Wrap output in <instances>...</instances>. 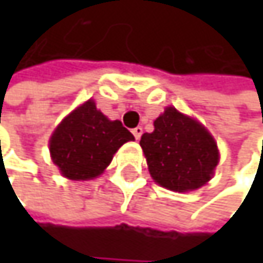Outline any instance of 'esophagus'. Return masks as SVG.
I'll return each mask as SVG.
<instances>
[{
  "mask_svg": "<svg viewBox=\"0 0 263 263\" xmlns=\"http://www.w3.org/2000/svg\"><path fill=\"white\" fill-rule=\"evenodd\" d=\"M132 134H134L135 140H140V137H141V134H143V128H141V126L134 128V129H132Z\"/></svg>",
  "mask_w": 263,
  "mask_h": 263,
  "instance_id": "34e87169",
  "label": "esophagus"
}]
</instances>
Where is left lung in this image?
Listing matches in <instances>:
<instances>
[{"label":"left lung","instance_id":"left-lung-1","mask_svg":"<svg viewBox=\"0 0 263 263\" xmlns=\"http://www.w3.org/2000/svg\"><path fill=\"white\" fill-rule=\"evenodd\" d=\"M154 126V132L141 135L140 146L157 183L175 192H187L212 178L219 154L204 126L175 108H167Z\"/></svg>","mask_w":263,"mask_h":263}]
</instances>
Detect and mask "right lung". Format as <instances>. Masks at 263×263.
Listing matches in <instances>:
<instances>
[{
    "instance_id": "1",
    "label": "right lung",
    "mask_w": 263,
    "mask_h": 263,
    "mask_svg": "<svg viewBox=\"0 0 263 263\" xmlns=\"http://www.w3.org/2000/svg\"><path fill=\"white\" fill-rule=\"evenodd\" d=\"M134 140L120 120H108L88 100L71 112L50 140L53 163L70 180H91L111 163L117 149Z\"/></svg>"
}]
</instances>
